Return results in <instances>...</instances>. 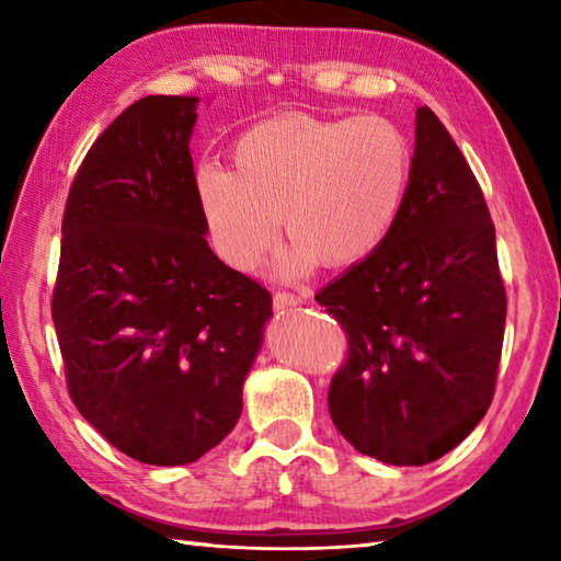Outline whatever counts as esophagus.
Listing matches in <instances>:
<instances>
[{
	"label": "esophagus",
	"mask_w": 561,
	"mask_h": 561,
	"mask_svg": "<svg viewBox=\"0 0 561 561\" xmlns=\"http://www.w3.org/2000/svg\"><path fill=\"white\" fill-rule=\"evenodd\" d=\"M299 304H304V297H299V294H289V291L274 294V309H289V307H299Z\"/></svg>",
	"instance_id": "esophagus-1"
}]
</instances>
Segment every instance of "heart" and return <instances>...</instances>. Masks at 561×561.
<instances>
[{"label": "heart", "instance_id": "heart-1", "mask_svg": "<svg viewBox=\"0 0 561 561\" xmlns=\"http://www.w3.org/2000/svg\"><path fill=\"white\" fill-rule=\"evenodd\" d=\"M413 150L391 118H272L234 144V170L203 163L195 190L217 254L250 270L274 242L277 217L294 242L277 274L294 279L317 262L366 260L398 222L411 187Z\"/></svg>", "mask_w": 561, "mask_h": 561}]
</instances>
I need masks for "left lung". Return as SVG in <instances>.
Returning a JSON list of instances; mask_svg holds the SVG:
<instances>
[{"label":"left lung","mask_w":561,"mask_h":561,"mask_svg":"<svg viewBox=\"0 0 561 561\" xmlns=\"http://www.w3.org/2000/svg\"><path fill=\"white\" fill-rule=\"evenodd\" d=\"M317 301L348 336L329 413L358 453L428 465L488 413L507 317L495 225L428 106L415 111L411 187L391 234Z\"/></svg>","instance_id":"left-lung-1"}]
</instances>
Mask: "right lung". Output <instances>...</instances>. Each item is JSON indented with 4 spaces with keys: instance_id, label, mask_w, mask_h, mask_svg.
Wrapping results in <instances>:
<instances>
[{
    "instance_id": "right-lung-1",
    "label": "right lung",
    "mask_w": 561,
    "mask_h": 561,
    "mask_svg": "<svg viewBox=\"0 0 561 561\" xmlns=\"http://www.w3.org/2000/svg\"><path fill=\"white\" fill-rule=\"evenodd\" d=\"M195 96L133 103L83 158L61 222L51 319L79 413L128 458L187 465L242 413L272 294L210 250Z\"/></svg>"
}]
</instances>
